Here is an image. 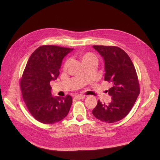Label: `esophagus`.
<instances>
[{
  "mask_svg": "<svg viewBox=\"0 0 160 160\" xmlns=\"http://www.w3.org/2000/svg\"><path fill=\"white\" fill-rule=\"evenodd\" d=\"M85 98V95H77L75 97V98L76 99H78V100H80V99H84Z\"/></svg>",
  "mask_w": 160,
  "mask_h": 160,
  "instance_id": "1",
  "label": "esophagus"
}]
</instances>
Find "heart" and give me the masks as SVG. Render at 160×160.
<instances>
[{"label": "heart", "instance_id": "obj_1", "mask_svg": "<svg viewBox=\"0 0 160 160\" xmlns=\"http://www.w3.org/2000/svg\"><path fill=\"white\" fill-rule=\"evenodd\" d=\"M80 58L83 62V63L84 65H85L86 63H88L89 62H91V61H95L98 62V57L93 52H81L80 53ZM69 63V60L67 59L65 64H64V68L66 69L67 67H68Z\"/></svg>", "mask_w": 160, "mask_h": 160}]
</instances>
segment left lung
I'll return each instance as SVG.
<instances>
[{
  "mask_svg": "<svg viewBox=\"0 0 160 160\" xmlns=\"http://www.w3.org/2000/svg\"><path fill=\"white\" fill-rule=\"evenodd\" d=\"M105 61V81L112 84L108 90L109 104L99 100L93 115L101 122L111 123L126 117L135 104L140 88L136 71L129 55L115 46L94 45Z\"/></svg>",
  "mask_w": 160,
  "mask_h": 160,
  "instance_id": "left-lung-1",
  "label": "left lung"
}]
</instances>
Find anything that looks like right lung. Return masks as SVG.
Segmentation results:
<instances>
[{"label":"right lung","instance_id":"add662e5","mask_svg":"<svg viewBox=\"0 0 160 160\" xmlns=\"http://www.w3.org/2000/svg\"><path fill=\"white\" fill-rule=\"evenodd\" d=\"M72 49L56 45H42L28 59L20 87L27 108L32 117L45 124L60 122L68 114L72 99L69 95L54 98L50 81L59 75L62 60Z\"/></svg>","mask_w":160,"mask_h":160}]
</instances>
